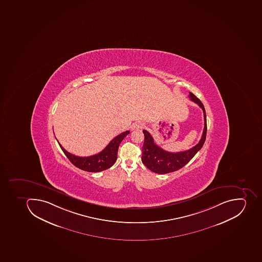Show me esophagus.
Instances as JSON below:
<instances>
[{"instance_id": "1", "label": "esophagus", "mask_w": 262, "mask_h": 262, "mask_svg": "<svg viewBox=\"0 0 262 262\" xmlns=\"http://www.w3.org/2000/svg\"><path fill=\"white\" fill-rule=\"evenodd\" d=\"M143 123H141V122H137V123H133L132 127H131V129L132 130H139L141 129V128H143Z\"/></svg>"}]
</instances>
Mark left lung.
<instances>
[{"label":"left lung","instance_id":"8db88e82","mask_svg":"<svg viewBox=\"0 0 262 262\" xmlns=\"http://www.w3.org/2000/svg\"><path fill=\"white\" fill-rule=\"evenodd\" d=\"M189 98L192 101L199 104L204 112V128L202 137L199 142L192 148L179 152H170L165 151L162 147L156 144L154 138L147 130H143L144 134V143L142 147V162L149 170L158 174H167L182 168L188 162L194 158L200 149L202 148L207 134L206 113L204 104L199 100L194 94L189 92Z\"/></svg>","mask_w":262,"mask_h":262}]
</instances>
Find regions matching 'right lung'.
I'll return each instance as SVG.
<instances>
[{"mask_svg":"<svg viewBox=\"0 0 262 262\" xmlns=\"http://www.w3.org/2000/svg\"><path fill=\"white\" fill-rule=\"evenodd\" d=\"M128 134L129 131H125L119 134L118 136L115 137V139L111 140V143L107 145L104 150L96 155L90 156V157H77V156L73 155L67 151L62 147V145L60 143L58 144L64 154L67 156V158L75 166L88 172H100L110 168L116 162L119 144Z\"/></svg>","mask_w":262,"mask_h":262,"instance_id":"right-lung-1","label":"right lung"}]
</instances>
